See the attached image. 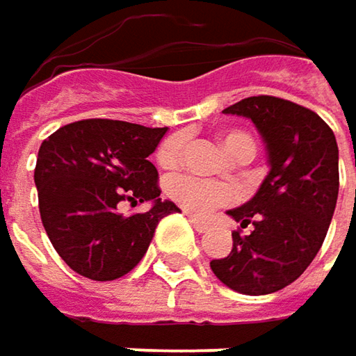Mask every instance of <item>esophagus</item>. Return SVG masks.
<instances>
[{"mask_svg":"<svg viewBox=\"0 0 356 356\" xmlns=\"http://www.w3.org/2000/svg\"><path fill=\"white\" fill-rule=\"evenodd\" d=\"M189 221L193 223V227H195L197 232H205V229H207V221L201 220V218H195V216H189Z\"/></svg>","mask_w":356,"mask_h":356,"instance_id":"obj_1","label":"esophagus"}]
</instances>
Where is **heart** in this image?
<instances>
[{
    "mask_svg": "<svg viewBox=\"0 0 356 356\" xmlns=\"http://www.w3.org/2000/svg\"><path fill=\"white\" fill-rule=\"evenodd\" d=\"M218 143L221 149L225 151V155L232 159L240 161V163H248L252 161L258 145L254 140V136L245 131H223L218 135ZM183 157V136H169L157 153L159 165L163 169H175ZM167 193L175 203H179L185 211L193 213V216H201L207 213L213 207H220L232 201V189L220 185V183H209V181H201L195 177H175L169 181L167 185Z\"/></svg>",
    "mask_w": 356,
    "mask_h": 356,
    "instance_id": "b5f03b06",
    "label": "heart"
}]
</instances>
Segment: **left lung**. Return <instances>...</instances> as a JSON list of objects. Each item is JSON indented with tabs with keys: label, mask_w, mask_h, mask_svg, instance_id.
I'll list each match as a JSON object with an SVG mask.
<instances>
[{
	"label": "left lung",
	"mask_w": 356,
	"mask_h": 356,
	"mask_svg": "<svg viewBox=\"0 0 356 356\" xmlns=\"http://www.w3.org/2000/svg\"><path fill=\"white\" fill-rule=\"evenodd\" d=\"M223 113L256 124L270 171L254 197L227 211L252 232H234L232 252L209 266L236 292L272 294L302 276L326 238L339 197L337 138L316 113L276 96H250Z\"/></svg>",
	"instance_id": "left-lung-1"
}]
</instances>
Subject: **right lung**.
Wrapping results in <instances>:
<instances>
[{
	"instance_id": "right-lung-1",
	"label": "right lung",
	"mask_w": 356,
	"mask_h": 356,
	"mask_svg": "<svg viewBox=\"0 0 356 356\" xmlns=\"http://www.w3.org/2000/svg\"><path fill=\"white\" fill-rule=\"evenodd\" d=\"M165 133L167 127L86 118L42 143L33 171L40 216L54 250L76 274L96 282L129 274L147 254L159 221L179 211L159 197V173L149 161ZM122 200H151L154 207L122 216Z\"/></svg>"
}]
</instances>
